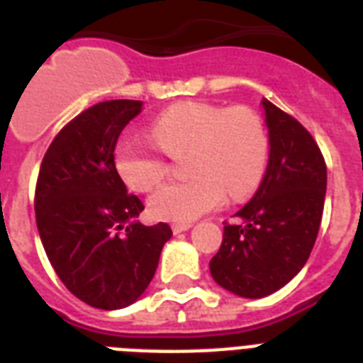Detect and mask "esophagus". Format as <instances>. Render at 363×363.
Returning <instances> with one entry per match:
<instances>
[{
  "label": "esophagus",
  "mask_w": 363,
  "mask_h": 363,
  "mask_svg": "<svg viewBox=\"0 0 363 363\" xmlns=\"http://www.w3.org/2000/svg\"><path fill=\"white\" fill-rule=\"evenodd\" d=\"M190 228H192L190 222H175V224L171 226V230H173V233H182L186 232V230H190Z\"/></svg>",
  "instance_id": "1"
}]
</instances>
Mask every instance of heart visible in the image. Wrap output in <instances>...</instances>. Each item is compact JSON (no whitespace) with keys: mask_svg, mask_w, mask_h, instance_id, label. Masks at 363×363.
Wrapping results in <instances>:
<instances>
[{"mask_svg":"<svg viewBox=\"0 0 363 363\" xmlns=\"http://www.w3.org/2000/svg\"><path fill=\"white\" fill-rule=\"evenodd\" d=\"M150 135L169 158L186 156L188 181L171 182L148 198L154 218L188 222L228 198L241 201L259 186L269 158V135L248 107L186 101L152 122ZM116 175L135 192H148L169 173V164L147 143L124 137L113 152Z\"/></svg>","mask_w":363,"mask_h":363,"instance_id":"1","label":"heart"}]
</instances>
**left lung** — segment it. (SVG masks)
I'll return each instance as SVG.
<instances>
[{"instance_id": "1", "label": "left lung", "mask_w": 363, "mask_h": 363, "mask_svg": "<svg viewBox=\"0 0 363 363\" xmlns=\"http://www.w3.org/2000/svg\"><path fill=\"white\" fill-rule=\"evenodd\" d=\"M269 162L262 184L226 224L209 264L216 284L258 299L298 275L315 247L326 198V164L313 135L294 116L262 99Z\"/></svg>"}]
</instances>
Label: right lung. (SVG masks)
<instances>
[{"instance_id":"add662e5","label":"right lung","mask_w":363,"mask_h":363,"mask_svg":"<svg viewBox=\"0 0 363 363\" xmlns=\"http://www.w3.org/2000/svg\"><path fill=\"white\" fill-rule=\"evenodd\" d=\"M143 101L113 99L75 116L50 143L35 186V218L48 262L73 296L96 309L141 298L173 232L143 226L141 199L116 175L113 152Z\"/></svg>"}]
</instances>
